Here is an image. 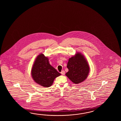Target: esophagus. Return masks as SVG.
I'll return each instance as SVG.
<instances>
[{"mask_svg":"<svg viewBox=\"0 0 121 121\" xmlns=\"http://www.w3.org/2000/svg\"><path fill=\"white\" fill-rule=\"evenodd\" d=\"M61 74L64 75L65 74V71L64 70H62L61 72Z\"/></svg>","mask_w":121,"mask_h":121,"instance_id":"1","label":"esophagus"}]
</instances>
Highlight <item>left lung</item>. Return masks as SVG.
<instances>
[{
    "label": "left lung",
    "mask_w": 121,
    "mask_h": 121,
    "mask_svg": "<svg viewBox=\"0 0 121 121\" xmlns=\"http://www.w3.org/2000/svg\"><path fill=\"white\" fill-rule=\"evenodd\" d=\"M67 67L69 70L66 76L76 84L82 82L87 78L90 69L84 56L79 52L69 58Z\"/></svg>",
    "instance_id": "left-lung-1"
}]
</instances>
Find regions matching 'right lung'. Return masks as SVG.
<instances>
[{
  "instance_id": "1",
  "label": "right lung",
  "mask_w": 121,
  "mask_h": 121,
  "mask_svg": "<svg viewBox=\"0 0 121 121\" xmlns=\"http://www.w3.org/2000/svg\"><path fill=\"white\" fill-rule=\"evenodd\" d=\"M35 82L45 87L51 86L54 79L61 74L49 64L48 57L39 54L35 60L31 71Z\"/></svg>"
}]
</instances>
